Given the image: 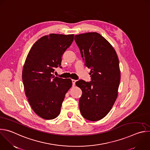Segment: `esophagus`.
<instances>
[{
  "instance_id": "1",
  "label": "esophagus",
  "mask_w": 150,
  "mask_h": 150,
  "mask_svg": "<svg viewBox=\"0 0 150 150\" xmlns=\"http://www.w3.org/2000/svg\"><path fill=\"white\" fill-rule=\"evenodd\" d=\"M72 85L74 86L75 85V82H76V81L74 80V79H72Z\"/></svg>"
}]
</instances>
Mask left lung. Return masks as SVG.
<instances>
[{"mask_svg":"<svg viewBox=\"0 0 150 150\" xmlns=\"http://www.w3.org/2000/svg\"><path fill=\"white\" fill-rule=\"evenodd\" d=\"M75 40L85 65L91 69L92 79L76 82L82 91L79 110L85 119L99 121L109 113L118 96L121 79L118 58L112 46L98 33L75 35Z\"/></svg>","mask_w":150,"mask_h":150,"instance_id":"obj_1","label":"left lung"}]
</instances>
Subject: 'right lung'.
Wrapping results in <instances>:
<instances>
[{
  "instance_id": "1",
  "label": "right lung",
  "mask_w": 150,
  "mask_h": 150,
  "mask_svg": "<svg viewBox=\"0 0 150 150\" xmlns=\"http://www.w3.org/2000/svg\"><path fill=\"white\" fill-rule=\"evenodd\" d=\"M74 35L51 33L38 39L27 55L22 71L25 92L30 107L45 120L57 118L71 79L55 76V68L61 67L62 56L74 40Z\"/></svg>"
}]
</instances>
